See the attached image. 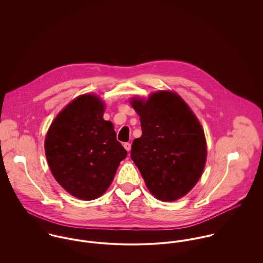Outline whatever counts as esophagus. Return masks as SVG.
Returning <instances> with one entry per match:
<instances>
[{"instance_id":"esophagus-1","label":"esophagus","mask_w":263,"mask_h":263,"mask_svg":"<svg viewBox=\"0 0 263 263\" xmlns=\"http://www.w3.org/2000/svg\"><path fill=\"white\" fill-rule=\"evenodd\" d=\"M123 147H124V149L127 151V152H129L130 149H132V145H130V143H124V144H123Z\"/></svg>"}]
</instances>
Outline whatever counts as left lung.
Returning <instances> with one entry per match:
<instances>
[{
    "mask_svg": "<svg viewBox=\"0 0 263 263\" xmlns=\"http://www.w3.org/2000/svg\"><path fill=\"white\" fill-rule=\"evenodd\" d=\"M142 136L135 139L130 158L151 193L173 201L199 180L206 160L203 129L184 100L173 92L152 93L147 100L134 98Z\"/></svg>",
    "mask_w": 263,
    "mask_h": 263,
    "instance_id": "1",
    "label": "left lung"
}]
</instances>
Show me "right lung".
<instances>
[{"label": "right lung", "mask_w": 263, "mask_h": 263, "mask_svg": "<svg viewBox=\"0 0 263 263\" xmlns=\"http://www.w3.org/2000/svg\"><path fill=\"white\" fill-rule=\"evenodd\" d=\"M104 107L96 95L77 97L58 114L45 138V156L53 177L84 200L107 190L127 155L116 140L112 123L103 119Z\"/></svg>", "instance_id": "right-lung-1"}]
</instances>
